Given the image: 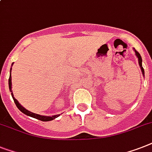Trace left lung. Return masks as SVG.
<instances>
[{
    "label": "left lung",
    "mask_w": 152,
    "mask_h": 152,
    "mask_svg": "<svg viewBox=\"0 0 152 152\" xmlns=\"http://www.w3.org/2000/svg\"><path fill=\"white\" fill-rule=\"evenodd\" d=\"M135 53H136V55L137 56V58H138V62H139V65H140V69H141V71H142L143 75L144 76V70L142 67V58H141V56H140V54H139V53H138L137 50H135Z\"/></svg>",
    "instance_id": "1"
}]
</instances>
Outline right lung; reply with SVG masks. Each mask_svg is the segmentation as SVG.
<instances>
[{"instance_id": "obj_1", "label": "right lung", "mask_w": 152, "mask_h": 152, "mask_svg": "<svg viewBox=\"0 0 152 152\" xmlns=\"http://www.w3.org/2000/svg\"><path fill=\"white\" fill-rule=\"evenodd\" d=\"M13 65V63H12ZM11 71H12V68H11ZM8 84H9V89H10V91L12 92V72H10V77H9V80H8ZM12 96L13 97V99H14V102L15 103L16 106L18 107V108L19 110L21 111L22 112H23L24 114L27 115H29V116H31L33 118H35V119H37L39 120H41V121H44V122H47V121H50V120H53V119H55V118L57 117H58L60 115H53V116H44V115H38V114H35V113H33V112H29V111L26 110V108H23V106L21 105L18 102L17 100L13 97V94L12 93Z\"/></svg>"}]
</instances>
